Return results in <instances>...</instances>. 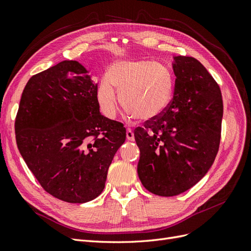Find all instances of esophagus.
<instances>
[{"label":"esophagus","mask_w":251,"mask_h":251,"mask_svg":"<svg viewBox=\"0 0 251 251\" xmlns=\"http://www.w3.org/2000/svg\"><path fill=\"white\" fill-rule=\"evenodd\" d=\"M126 137H127V140H129V141H133L134 140V134H133V131H132L131 128H127Z\"/></svg>","instance_id":"esophagus-1"}]
</instances>
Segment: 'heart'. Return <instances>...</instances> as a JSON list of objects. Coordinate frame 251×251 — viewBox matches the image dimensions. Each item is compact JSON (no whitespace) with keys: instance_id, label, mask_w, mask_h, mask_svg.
<instances>
[{"instance_id":"heart-1","label":"heart","mask_w":251,"mask_h":251,"mask_svg":"<svg viewBox=\"0 0 251 251\" xmlns=\"http://www.w3.org/2000/svg\"><path fill=\"white\" fill-rule=\"evenodd\" d=\"M121 104L134 118L151 120L161 114L174 93V79L163 64L150 60H121L109 69L98 88V100L101 112L108 119L118 113Z\"/></svg>"}]
</instances>
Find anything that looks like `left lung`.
Returning <instances> with one entry per match:
<instances>
[{"label":"left lung","instance_id":"1","mask_svg":"<svg viewBox=\"0 0 251 251\" xmlns=\"http://www.w3.org/2000/svg\"><path fill=\"white\" fill-rule=\"evenodd\" d=\"M170 105L134 129L138 175L159 196H175L207 174L220 149L224 112L221 88L197 59L175 57Z\"/></svg>","mask_w":251,"mask_h":251}]
</instances>
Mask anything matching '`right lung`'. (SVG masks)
Returning a JSON list of instances; mask_svg holds the SVG:
<instances>
[{"label": "right lung", "instance_id": "right-lung-1", "mask_svg": "<svg viewBox=\"0 0 251 251\" xmlns=\"http://www.w3.org/2000/svg\"><path fill=\"white\" fill-rule=\"evenodd\" d=\"M15 130L19 151L43 190L71 203L100 194L126 140L123 123L100 114L98 83L76 60L30 77Z\"/></svg>", "mask_w": 251, "mask_h": 251}]
</instances>
